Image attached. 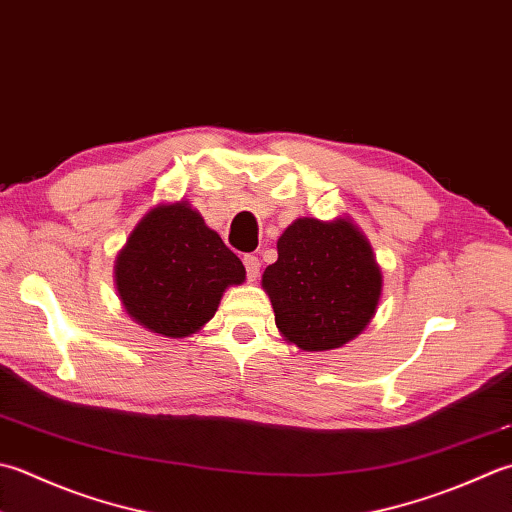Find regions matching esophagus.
<instances>
[{"label":"esophagus","instance_id":"34e87169","mask_svg":"<svg viewBox=\"0 0 512 512\" xmlns=\"http://www.w3.org/2000/svg\"><path fill=\"white\" fill-rule=\"evenodd\" d=\"M244 266H246L248 282H255V279L259 277V268H262V264H259V259L255 255H246L244 257Z\"/></svg>","mask_w":512,"mask_h":512}]
</instances>
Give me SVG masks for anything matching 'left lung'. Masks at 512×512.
I'll return each mask as SVG.
<instances>
[{
	"instance_id": "1",
	"label": "left lung",
	"mask_w": 512,
	"mask_h": 512,
	"mask_svg": "<svg viewBox=\"0 0 512 512\" xmlns=\"http://www.w3.org/2000/svg\"><path fill=\"white\" fill-rule=\"evenodd\" d=\"M286 342L333 350L355 339L373 319L382 270L373 248L350 219L299 217L277 242V262L262 275Z\"/></svg>"
}]
</instances>
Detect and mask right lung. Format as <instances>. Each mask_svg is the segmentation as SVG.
<instances>
[{"instance_id": "obj_1", "label": "right lung", "mask_w": 512, "mask_h": 512, "mask_svg": "<svg viewBox=\"0 0 512 512\" xmlns=\"http://www.w3.org/2000/svg\"><path fill=\"white\" fill-rule=\"evenodd\" d=\"M246 268L186 202L150 208L115 259V284L139 326L170 339L213 319L228 286Z\"/></svg>"}]
</instances>
